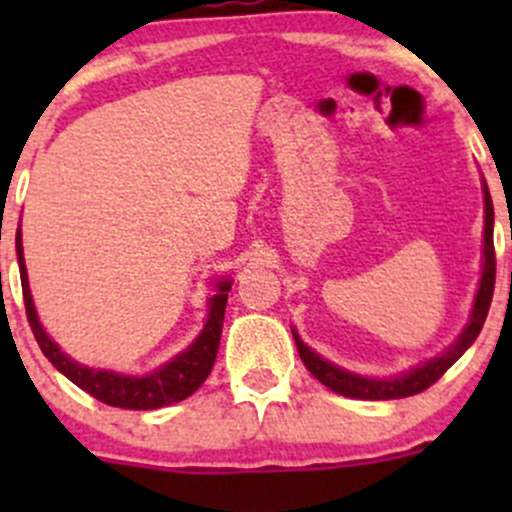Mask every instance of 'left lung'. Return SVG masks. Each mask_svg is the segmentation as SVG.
Returning a JSON list of instances; mask_svg holds the SVG:
<instances>
[{"label": "left lung", "mask_w": 512, "mask_h": 512, "mask_svg": "<svg viewBox=\"0 0 512 512\" xmlns=\"http://www.w3.org/2000/svg\"><path fill=\"white\" fill-rule=\"evenodd\" d=\"M483 198H485V232H483V275H480V285L476 292V302H473L471 319H468L466 329L461 332V337L451 344L441 356L426 361V364L416 366V369L406 371V374L394 376V379H369V376L352 374L347 369H339L332 361L322 359L317 352L307 347V344L299 339V334L294 332V344H297V352L302 356L304 366L309 369V374L317 381H322L327 389L337 391V394L349 396V399H366V401H386V399H404V396H414L426 391L428 386L436 384L463 354L466 349L476 342V337L483 329L485 317H488L490 299H493V287H495V247H493V200H490L488 185L483 180Z\"/></svg>", "instance_id": "1"}]
</instances>
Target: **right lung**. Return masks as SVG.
I'll return each mask as SVG.
<instances>
[{
    "label": "right lung",
    "instance_id": "add662e5",
    "mask_svg": "<svg viewBox=\"0 0 512 512\" xmlns=\"http://www.w3.org/2000/svg\"><path fill=\"white\" fill-rule=\"evenodd\" d=\"M17 255H19V275H22V292H24V307H27L29 327H32L36 344L41 347L46 359L66 376L74 381L79 389L91 394L94 399L103 401L108 406H118V409H160V406L178 404V401L188 399L190 394L198 391V386L208 379L210 369L215 364L220 347V334H223V319H225V304L227 292H230V280L215 282V294L210 297V312L208 322H205L203 332L198 334L193 344L185 352L163 364L153 374L146 376H126L116 374V371L106 369H89V366L79 364V361L69 359L49 339L44 327L39 324L36 309L32 302V292H29L27 267H24V250H22V230H17Z\"/></svg>",
    "mask_w": 512,
    "mask_h": 512
}]
</instances>
